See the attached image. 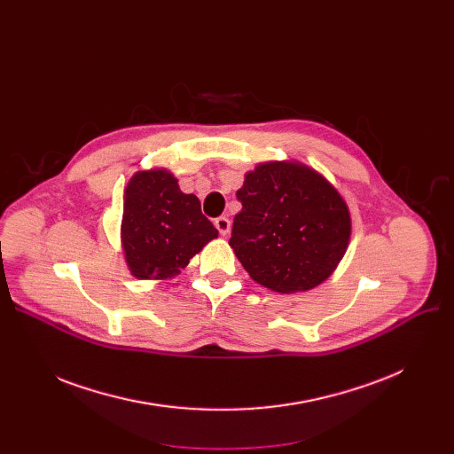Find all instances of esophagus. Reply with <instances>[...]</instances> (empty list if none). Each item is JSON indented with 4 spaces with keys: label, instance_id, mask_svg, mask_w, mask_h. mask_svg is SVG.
Returning a JSON list of instances; mask_svg holds the SVG:
<instances>
[{
    "label": "esophagus",
    "instance_id": "34e87169",
    "mask_svg": "<svg viewBox=\"0 0 454 454\" xmlns=\"http://www.w3.org/2000/svg\"><path fill=\"white\" fill-rule=\"evenodd\" d=\"M230 226H231V223H230V219H228V217H219V219H215V228L219 230V233H221V235H228V233H230Z\"/></svg>",
    "mask_w": 454,
    "mask_h": 454
}]
</instances>
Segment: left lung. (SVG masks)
Returning <instances> with one entry per match:
<instances>
[{"label":"left lung","mask_w":454,"mask_h":454,"mask_svg":"<svg viewBox=\"0 0 454 454\" xmlns=\"http://www.w3.org/2000/svg\"><path fill=\"white\" fill-rule=\"evenodd\" d=\"M230 247L263 287L294 294L318 287L344 257L351 217L337 187L296 160L259 163L237 191Z\"/></svg>","instance_id":"1"}]
</instances>
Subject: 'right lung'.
I'll use <instances>...</instances> for the list:
<instances>
[{
  "label": "right lung",
  "instance_id": "obj_1",
  "mask_svg": "<svg viewBox=\"0 0 454 454\" xmlns=\"http://www.w3.org/2000/svg\"><path fill=\"white\" fill-rule=\"evenodd\" d=\"M219 235L195 195L180 191L171 171H137L125 187L121 248L130 274L165 281Z\"/></svg>",
  "mask_w": 454,
  "mask_h": 454
}]
</instances>
